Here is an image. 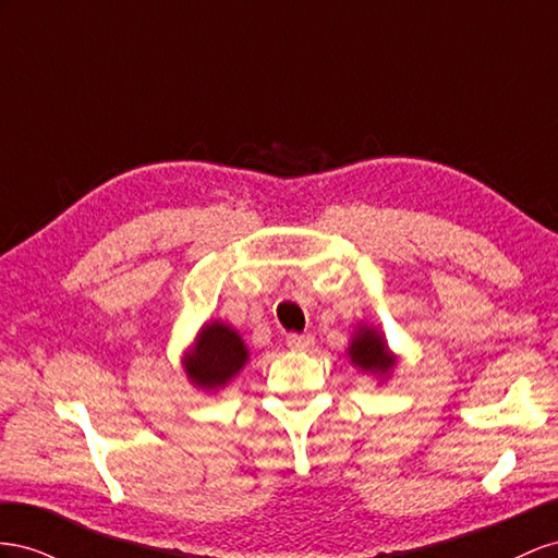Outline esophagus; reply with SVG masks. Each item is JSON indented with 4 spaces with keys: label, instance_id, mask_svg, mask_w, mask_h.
Returning <instances> with one entry per match:
<instances>
[{
    "label": "esophagus",
    "instance_id": "esophagus-1",
    "mask_svg": "<svg viewBox=\"0 0 558 558\" xmlns=\"http://www.w3.org/2000/svg\"><path fill=\"white\" fill-rule=\"evenodd\" d=\"M315 345V337L313 333H290L288 337V348L299 350V353H306Z\"/></svg>",
    "mask_w": 558,
    "mask_h": 558
}]
</instances>
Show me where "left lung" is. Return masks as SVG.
<instances>
[{"mask_svg": "<svg viewBox=\"0 0 558 558\" xmlns=\"http://www.w3.org/2000/svg\"><path fill=\"white\" fill-rule=\"evenodd\" d=\"M345 355L355 369L367 374L380 384H388L392 378L400 357L392 353L386 333L369 323H357L345 348Z\"/></svg>", "mask_w": 558, "mask_h": 558, "instance_id": "left-lung-1", "label": "left lung"}]
</instances>
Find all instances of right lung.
Listing matches in <instances>:
<instances>
[{
    "instance_id": "add662e5",
    "label": "right lung",
    "mask_w": 558,
    "mask_h": 558,
    "mask_svg": "<svg viewBox=\"0 0 558 558\" xmlns=\"http://www.w3.org/2000/svg\"><path fill=\"white\" fill-rule=\"evenodd\" d=\"M247 362L250 348L238 329L221 320H208L184 350L182 367L196 390L217 395L245 369Z\"/></svg>"
}]
</instances>
